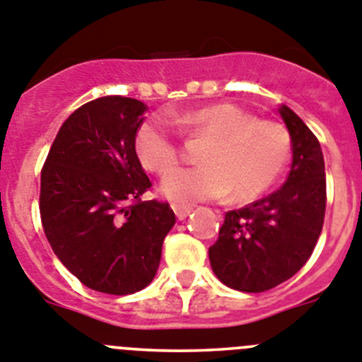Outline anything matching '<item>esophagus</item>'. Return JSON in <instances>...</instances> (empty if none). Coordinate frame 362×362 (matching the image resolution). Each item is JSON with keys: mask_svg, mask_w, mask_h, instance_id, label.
Wrapping results in <instances>:
<instances>
[{"mask_svg": "<svg viewBox=\"0 0 362 362\" xmlns=\"http://www.w3.org/2000/svg\"><path fill=\"white\" fill-rule=\"evenodd\" d=\"M172 209H174L175 217H177L179 221L187 219L188 214L192 212V206H188V204H172Z\"/></svg>", "mask_w": 362, "mask_h": 362, "instance_id": "34e87169", "label": "esophagus"}]
</instances>
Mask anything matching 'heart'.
Listing matches in <instances>:
<instances>
[{
	"label": "heart",
	"mask_w": 362,
	"mask_h": 362,
	"mask_svg": "<svg viewBox=\"0 0 362 362\" xmlns=\"http://www.w3.org/2000/svg\"><path fill=\"white\" fill-rule=\"evenodd\" d=\"M190 136L209 139L199 153L204 163L172 174L183 158L179 136L168 121L152 117L137 129L136 153L146 170L166 175L161 194L177 204L219 199L230 192L246 203L276 183L290 159L292 137L277 121L259 119L233 103H216L172 117Z\"/></svg>",
	"instance_id": "obj_1"
}]
</instances>
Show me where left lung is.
Listing matches in <instances>:
<instances>
[{
	"mask_svg": "<svg viewBox=\"0 0 362 362\" xmlns=\"http://www.w3.org/2000/svg\"><path fill=\"white\" fill-rule=\"evenodd\" d=\"M292 137V170L263 199L225 214L209 248L212 270L226 286L261 293L305 267L325 223L326 177L319 139L288 107L279 108Z\"/></svg>",
	"mask_w": 362,
	"mask_h": 362,
	"instance_id": "obj_1",
	"label": "left lung"
}]
</instances>
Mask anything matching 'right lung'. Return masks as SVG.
I'll list each match as a JSON object with an SVG mask.
<instances>
[{
    "label": "right lung",
    "instance_id": "1",
    "mask_svg": "<svg viewBox=\"0 0 362 362\" xmlns=\"http://www.w3.org/2000/svg\"><path fill=\"white\" fill-rule=\"evenodd\" d=\"M145 105L123 95L88 101L62 124L41 168L40 214L54 254L85 286L110 296L153 279L170 204L141 201L152 183L136 153Z\"/></svg>",
    "mask_w": 362,
    "mask_h": 362
}]
</instances>
